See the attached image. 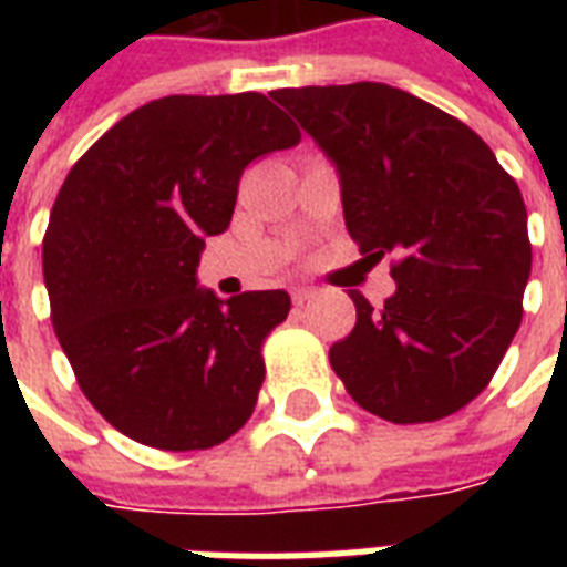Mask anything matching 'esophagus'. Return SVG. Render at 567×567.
Listing matches in <instances>:
<instances>
[{
    "label": "esophagus",
    "mask_w": 567,
    "mask_h": 567,
    "mask_svg": "<svg viewBox=\"0 0 567 567\" xmlns=\"http://www.w3.org/2000/svg\"><path fill=\"white\" fill-rule=\"evenodd\" d=\"M315 288H306V285H297V288H291V300H293V306H306V302L311 300V297H315Z\"/></svg>",
    "instance_id": "esophagus-1"
}]
</instances>
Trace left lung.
Here are the masks:
<instances>
[{
    "label": "left lung",
    "mask_w": 567,
    "mask_h": 567,
    "mask_svg": "<svg viewBox=\"0 0 567 567\" xmlns=\"http://www.w3.org/2000/svg\"><path fill=\"white\" fill-rule=\"evenodd\" d=\"M338 173L347 231L394 258L382 309L359 291L355 329L329 350L355 403L426 423L474 400L520 327L533 249L527 208L483 137L379 82L270 93Z\"/></svg>",
    "instance_id": "obj_1"
}]
</instances>
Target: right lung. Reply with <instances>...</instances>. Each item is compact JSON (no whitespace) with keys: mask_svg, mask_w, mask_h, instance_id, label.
<instances>
[{"mask_svg":"<svg viewBox=\"0 0 567 567\" xmlns=\"http://www.w3.org/2000/svg\"><path fill=\"white\" fill-rule=\"evenodd\" d=\"M297 144L265 93L164 96L111 126L58 190L43 238L55 336L84 396L132 441L208 450L256 409L261 341L291 297L220 300L196 267L244 167Z\"/></svg>","mask_w":567,"mask_h":567,"instance_id":"add662e5","label":"right lung"}]
</instances>
